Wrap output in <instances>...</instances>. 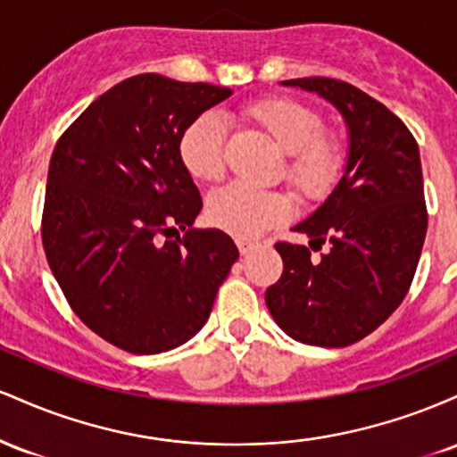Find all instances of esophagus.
<instances>
[{
  "label": "esophagus",
  "instance_id": "1",
  "mask_svg": "<svg viewBox=\"0 0 457 457\" xmlns=\"http://www.w3.org/2000/svg\"><path fill=\"white\" fill-rule=\"evenodd\" d=\"M236 245H238V251L243 255H246V253H251V251H253V243H246V240H243V238H238L236 240Z\"/></svg>",
  "mask_w": 457,
  "mask_h": 457
}]
</instances>
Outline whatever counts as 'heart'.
I'll return each mask as SVG.
<instances>
[{
	"instance_id": "1",
	"label": "heart",
	"mask_w": 457,
	"mask_h": 457,
	"mask_svg": "<svg viewBox=\"0 0 457 457\" xmlns=\"http://www.w3.org/2000/svg\"><path fill=\"white\" fill-rule=\"evenodd\" d=\"M277 148L287 154L286 178L305 199L327 197L337 185L344 170L342 145L324 133V120L316 109L292 98H266L246 109ZM225 129L223 118L214 112L199 113L180 137V159L187 171L202 182H217L225 176ZM292 204L283 193L258 191L243 185H229L208 199V217L217 228L255 238L266 229L287 221Z\"/></svg>"
}]
</instances>
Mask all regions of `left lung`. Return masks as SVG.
Here are the masks:
<instances>
[{
    "label": "left lung",
    "mask_w": 457,
    "mask_h": 457,
    "mask_svg": "<svg viewBox=\"0 0 457 457\" xmlns=\"http://www.w3.org/2000/svg\"><path fill=\"white\" fill-rule=\"evenodd\" d=\"M318 94L342 113L348 159L328 197L296 223L305 245L277 243L281 279L266 290V307L292 339L344 348L376 330L411 287L428 229L419 145L385 104L328 77L281 81Z\"/></svg>",
    "instance_id": "left-lung-1"
}]
</instances>
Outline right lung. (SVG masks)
<instances>
[{"label": "right lung", "instance_id": "right-lung-1", "mask_svg": "<svg viewBox=\"0 0 457 457\" xmlns=\"http://www.w3.org/2000/svg\"><path fill=\"white\" fill-rule=\"evenodd\" d=\"M229 96L211 83L130 77L79 115L51 156L46 262L83 324L127 353L187 344L238 260L221 229H193L202 195L178 150L188 124Z\"/></svg>", "mask_w": 457, "mask_h": 457}]
</instances>
